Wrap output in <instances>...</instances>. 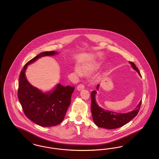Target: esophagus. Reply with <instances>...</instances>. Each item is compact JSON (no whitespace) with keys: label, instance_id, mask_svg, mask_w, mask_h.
<instances>
[{"label":"esophagus","instance_id":"1","mask_svg":"<svg viewBox=\"0 0 159 159\" xmlns=\"http://www.w3.org/2000/svg\"><path fill=\"white\" fill-rule=\"evenodd\" d=\"M84 88V86H83V84H79V85H78V86H77V89L79 91L82 90V89H83Z\"/></svg>","mask_w":159,"mask_h":159}]
</instances>
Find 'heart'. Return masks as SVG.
Wrapping results in <instances>:
<instances>
[{"label":"heart","mask_w":159,"mask_h":159,"mask_svg":"<svg viewBox=\"0 0 159 159\" xmlns=\"http://www.w3.org/2000/svg\"><path fill=\"white\" fill-rule=\"evenodd\" d=\"M97 68V66H92L89 64H84L82 68V71L79 67L76 66L74 68L75 72L77 75L81 76L82 75V71L84 75H90L92 73H93L95 69Z\"/></svg>","instance_id":"1"}]
</instances>
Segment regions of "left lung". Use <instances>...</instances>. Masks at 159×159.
Returning a JSON list of instances; mask_svg holds the SVG:
<instances>
[{
	"instance_id": "left-lung-1",
	"label": "left lung",
	"mask_w": 159,
	"mask_h": 159,
	"mask_svg": "<svg viewBox=\"0 0 159 159\" xmlns=\"http://www.w3.org/2000/svg\"><path fill=\"white\" fill-rule=\"evenodd\" d=\"M132 68L135 70L138 75L141 77L139 70L135 64L132 62H129ZM99 84H98L97 90L98 91ZM97 92L93 91L91 93V113L93 120L95 124L99 128L113 129L119 128L128 123L132 120L138 113L141 105V101L139 102L134 110L126 113H119L113 111L106 110L100 106L96 101V95Z\"/></svg>"
}]
</instances>
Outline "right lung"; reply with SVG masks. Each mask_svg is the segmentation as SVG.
I'll use <instances>...</instances> for the list:
<instances>
[{
	"label": "right lung",
	"mask_w": 159,
	"mask_h": 159,
	"mask_svg": "<svg viewBox=\"0 0 159 159\" xmlns=\"http://www.w3.org/2000/svg\"><path fill=\"white\" fill-rule=\"evenodd\" d=\"M58 54L56 51L39 53L24 66L20 75L18 97L24 113L29 119L43 127L56 126L64 120L75 87L58 83L52 90L43 92L29 83L25 71L28 66L38 59Z\"/></svg>",
	"instance_id": "obj_1"
}]
</instances>
